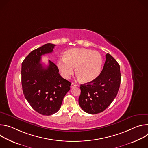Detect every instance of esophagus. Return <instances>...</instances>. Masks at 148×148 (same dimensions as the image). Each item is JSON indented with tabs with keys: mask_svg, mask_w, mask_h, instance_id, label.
Listing matches in <instances>:
<instances>
[{
	"mask_svg": "<svg viewBox=\"0 0 148 148\" xmlns=\"http://www.w3.org/2000/svg\"><path fill=\"white\" fill-rule=\"evenodd\" d=\"M77 86H78L77 85V84H76L75 83H74V82L71 83V88H73L74 87H77Z\"/></svg>",
	"mask_w": 148,
	"mask_h": 148,
	"instance_id": "34e87169",
	"label": "esophagus"
}]
</instances>
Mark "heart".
<instances>
[{
    "label": "heart",
    "mask_w": 148,
    "mask_h": 148,
    "mask_svg": "<svg viewBox=\"0 0 148 148\" xmlns=\"http://www.w3.org/2000/svg\"><path fill=\"white\" fill-rule=\"evenodd\" d=\"M102 64L103 60L99 53L83 48L67 50L64 58L58 61V69L65 78H69L75 68L77 78L84 83L95 79L101 73Z\"/></svg>",
    "instance_id": "heart-1"
}]
</instances>
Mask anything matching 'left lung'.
I'll use <instances>...</instances> for the list:
<instances>
[{
	"label": "left lung",
	"instance_id": "left-lung-1",
	"mask_svg": "<svg viewBox=\"0 0 148 148\" xmlns=\"http://www.w3.org/2000/svg\"><path fill=\"white\" fill-rule=\"evenodd\" d=\"M99 75L94 81L81 84L78 102L86 112L96 114L103 111L116 97L121 84L120 66L110 54Z\"/></svg>",
	"mask_w": 148,
	"mask_h": 148
}]
</instances>
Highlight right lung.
I'll return each instance as SVG.
<instances>
[{
  "instance_id": "1",
  "label": "right lung",
  "mask_w": 148,
  "mask_h": 148,
  "mask_svg": "<svg viewBox=\"0 0 148 148\" xmlns=\"http://www.w3.org/2000/svg\"><path fill=\"white\" fill-rule=\"evenodd\" d=\"M55 46L47 43L33 50L22 64L24 95L31 107L43 115H53L60 110L71 84L60 75L53 61L49 60L46 67L41 63V56L52 53Z\"/></svg>"
}]
</instances>
